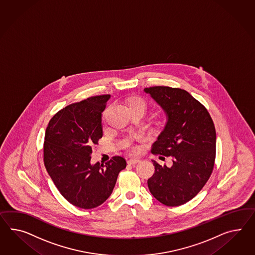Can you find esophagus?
<instances>
[{
    "mask_svg": "<svg viewBox=\"0 0 255 255\" xmlns=\"http://www.w3.org/2000/svg\"><path fill=\"white\" fill-rule=\"evenodd\" d=\"M139 162H140V160H139V159H136V158H131V159H129V160L128 161V164H132V165H134V164L139 163Z\"/></svg>",
    "mask_w": 255,
    "mask_h": 255,
    "instance_id": "obj_1",
    "label": "esophagus"
}]
</instances>
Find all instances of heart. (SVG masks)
<instances>
[{"label": "heart", "mask_w": 255, "mask_h": 255, "mask_svg": "<svg viewBox=\"0 0 255 255\" xmlns=\"http://www.w3.org/2000/svg\"><path fill=\"white\" fill-rule=\"evenodd\" d=\"M129 105H142L143 106L144 108H145V103H144L143 101L141 100V99H133V100H131L130 104ZM132 149V150H135V147H132L131 148Z\"/></svg>", "instance_id": "b5f03b06"}]
</instances>
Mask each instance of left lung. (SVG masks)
Listing matches in <instances>:
<instances>
[{"label": "left lung", "mask_w": 255, "mask_h": 255, "mask_svg": "<svg viewBox=\"0 0 255 255\" xmlns=\"http://www.w3.org/2000/svg\"><path fill=\"white\" fill-rule=\"evenodd\" d=\"M144 92L162 107L167 118L151 152L171 156L173 161L171 167L152 161L155 171L148 179V187L160 203L179 206L196 196L213 172L215 125L207 109L184 90L155 86Z\"/></svg>", "instance_id": "left-lung-1"}]
</instances>
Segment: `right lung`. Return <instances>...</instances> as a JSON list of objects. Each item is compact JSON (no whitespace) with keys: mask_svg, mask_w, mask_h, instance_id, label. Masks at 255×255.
I'll return each instance as SVG.
<instances>
[{"mask_svg":"<svg viewBox=\"0 0 255 255\" xmlns=\"http://www.w3.org/2000/svg\"><path fill=\"white\" fill-rule=\"evenodd\" d=\"M109 94L93 96L57 112L46 128L43 161L59 192L82 209L95 208L109 198L118 174L125 169L123 157L91 163L92 146L103 137L102 113Z\"/></svg>","mask_w":255,"mask_h":255,"instance_id":"obj_1","label":"right lung"}]
</instances>
